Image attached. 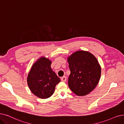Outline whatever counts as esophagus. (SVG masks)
Returning a JSON list of instances; mask_svg holds the SVG:
<instances>
[{
  "mask_svg": "<svg viewBox=\"0 0 124 124\" xmlns=\"http://www.w3.org/2000/svg\"><path fill=\"white\" fill-rule=\"evenodd\" d=\"M61 81L63 82H65L66 81V77L65 76H63L61 78Z\"/></svg>",
  "mask_w": 124,
  "mask_h": 124,
  "instance_id": "1",
  "label": "esophagus"
}]
</instances>
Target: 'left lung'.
Segmentation results:
<instances>
[{
    "instance_id": "obj_1",
    "label": "left lung",
    "mask_w": 124,
    "mask_h": 124,
    "mask_svg": "<svg viewBox=\"0 0 124 124\" xmlns=\"http://www.w3.org/2000/svg\"><path fill=\"white\" fill-rule=\"evenodd\" d=\"M70 74L68 84L75 94L84 96L97 86L101 67L97 59L88 51L78 50L67 58Z\"/></svg>"
}]
</instances>
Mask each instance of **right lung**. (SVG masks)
Listing matches in <instances>:
<instances>
[{
    "label": "right lung",
    "mask_w": 124,
    "mask_h": 124,
    "mask_svg": "<svg viewBox=\"0 0 124 124\" xmlns=\"http://www.w3.org/2000/svg\"><path fill=\"white\" fill-rule=\"evenodd\" d=\"M52 61L45 57L39 58L32 65L27 78L30 90L40 99L53 95L60 79L51 68Z\"/></svg>",
    "instance_id": "right-lung-1"
}]
</instances>
